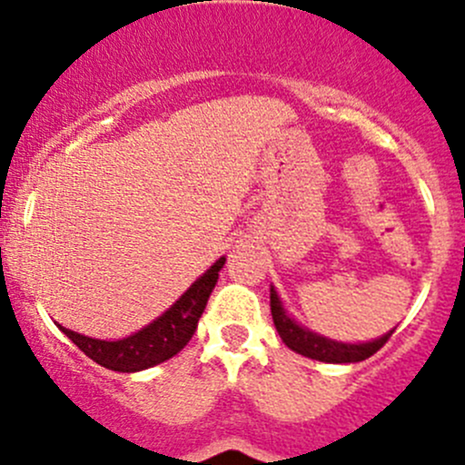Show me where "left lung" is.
<instances>
[{"label": "left lung", "mask_w": 465, "mask_h": 465, "mask_svg": "<svg viewBox=\"0 0 465 465\" xmlns=\"http://www.w3.org/2000/svg\"><path fill=\"white\" fill-rule=\"evenodd\" d=\"M270 308H272V320H274L276 331H279L281 340L285 341L288 349H292L294 353L303 355V358L320 360V362L328 364H351V362H362V360L371 358L376 351L384 346V341L391 337L393 328L384 335L376 337L371 341H358V344H351V341H337L331 337H323L320 332L311 331V328L302 326L288 311H285L283 302H281L279 292L274 290V285H270Z\"/></svg>", "instance_id": "left-lung-1"}]
</instances>
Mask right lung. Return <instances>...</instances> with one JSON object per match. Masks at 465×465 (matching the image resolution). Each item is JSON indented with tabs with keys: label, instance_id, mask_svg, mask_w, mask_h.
<instances>
[{
	"label": "right lung",
	"instance_id": "add662e5",
	"mask_svg": "<svg viewBox=\"0 0 465 465\" xmlns=\"http://www.w3.org/2000/svg\"><path fill=\"white\" fill-rule=\"evenodd\" d=\"M224 256H220L200 279L191 283V288L163 311L157 320H153L142 331L133 332L121 340H96V337L81 335L76 331L60 326V331L101 367L121 373H137L154 364L166 362L168 358L180 353L198 328L211 290L218 283V272L223 270Z\"/></svg>",
	"mask_w": 465,
	"mask_h": 465
}]
</instances>
